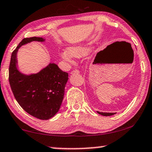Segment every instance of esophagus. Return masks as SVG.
I'll use <instances>...</instances> for the list:
<instances>
[{
    "label": "esophagus",
    "mask_w": 152,
    "mask_h": 152,
    "mask_svg": "<svg viewBox=\"0 0 152 152\" xmlns=\"http://www.w3.org/2000/svg\"><path fill=\"white\" fill-rule=\"evenodd\" d=\"M71 74H79V70H78V69L73 70L72 72H71Z\"/></svg>",
    "instance_id": "34e87169"
}]
</instances>
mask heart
Returning <instances> with one entry per match:
<instances>
[{
	"mask_svg": "<svg viewBox=\"0 0 152 152\" xmlns=\"http://www.w3.org/2000/svg\"><path fill=\"white\" fill-rule=\"evenodd\" d=\"M89 52H90V49H89V48L86 47V46H70L67 48V50H64L61 52L60 56L64 60L70 61L72 60V56L76 58L83 57V56H86Z\"/></svg>",
	"mask_w": 152,
	"mask_h": 152,
	"instance_id": "heart-1",
	"label": "heart"
}]
</instances>
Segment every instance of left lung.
Wrapping results in <instances>:
<instances>
[{
	"label": "left lung",
	"mask_w": 152,
	"mask_h": 152,
	"mask_svg": "<svg viewBox=\"0 0 152 152\" xmlns=\"http://www.w3.org/2000/svg\"><path fill=\"white\" fill-rule=\"evenodd\" d=\"M97 113H98L99 114L104 115V116H110V115H113L115 114V113H102V112H99V111H97Z\"/></svg>",
	"instance_id": "left-lung-1"
}]
</instances>
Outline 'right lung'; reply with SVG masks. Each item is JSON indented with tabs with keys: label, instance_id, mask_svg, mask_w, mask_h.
Instances as JSON below:
<instances>
[{
	"label": "right lung",
	"instance_id": "1",
	"mask_svg": "<svg viewBox=\"0 0 152 152\" xmlns=\"http://www.w3.org/2000/svg\"><path fill=\"white\" fill-rule=\"evenodd\" d=\"M44 40L37 37L24 38L12 53L9 68V82L16 100L28 114L42 120L50 119L59 110L68 73L50 63L37 74H23L17 69V53L24 44Z\"/></svg>",
	"mask_w": 152,
	"mask_h": 152
}]
</instances>
